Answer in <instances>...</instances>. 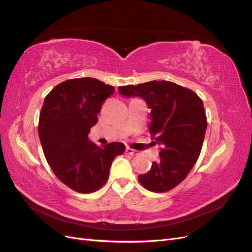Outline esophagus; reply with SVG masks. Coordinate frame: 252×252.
Instances as JSON below:
<instances>
[{"label":"esophagus","instance_id":"34e87169","mask_svg":"<svg viewBox=\"0 0 252 252\" xmlns=\"http://www.w3.org/2000/svg\"><path fill=\"white\" fill-rule=\"evenodd\" d=\"M125 152H126L127 156H130V157H133V156L138 155V151H135V150H133L131 148H126Z\"/></svg>","mask_w":252,"mask_h":252}]
</instances>
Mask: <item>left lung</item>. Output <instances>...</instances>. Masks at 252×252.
Instances as JSON below:
<instances>
[{
  "label": "left lung",
  "instance_id": "obj_1",
  "mask_svg": "<svg viewBox=\"0 0 252 252\" xmlns=\"http://www.w3.org/2000/svg\"><path fill=\"white\" fill-rule=\"evenodd\" d=\"M119 93L144 98L150 108L149 132L162 145L158 161L139 175L141 185L154 192L168 191L187 177L201 154L207 128L203 101L169 81L121 86Z\"/></svg>",
  "mask_w": 252,
  "mask_h": 252
}]
</instances>
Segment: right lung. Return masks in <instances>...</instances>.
Wrapping results in <instances>:
<instances>
[{"instance_id":"add662e5","label":"right lung","mask_w":252,"mask_h":252,"mask_svg":"<svg viewBox=\"0 0 252 252\" xmlns=\"http://www.w3.org/2000/svg\"><path fill=\"white\" fill-rule=\"evenodd\" d=\"M113 93L112 86L96 79L79 78L59 84L44 100L39 136L45 158L57 178L77 192L100 189L114 158L125 151L123 143L98 147L88 140L102 104Z\"/></svg>"}]
</instances>
